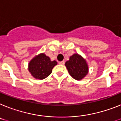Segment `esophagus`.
<instances>
[{"label": "esophagus", "instance_id": "obj_1", "mask_svg": "<svg viewBox=\"0 0 121 121\" xmlns=\"http://www.w3.org/2000/svg\"><path fill=\"white\" fill-rule=\"evenodd\" d=\"M59 64L60 65H64L65 64V61H59Z\"/></svg>", "mask_w": 121, "mask_h": 121}]
</instances>
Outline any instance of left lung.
Returning <instances> with one entry per match:
<instances>
[{
    "label": "left lung",
    "instance_id": "1",
    "mask_svg": "<svg viewBox=\"0 0 121 121\" xmlns=\"http://www.w3.org/2000/svg\"><path fill=\"white\" fill-rule=\"evenodd\" d=\"M69 74L74 79L79 81L88 73V66L86 60L81 55L74 54L71 56L69 60L65 63Z\"/></svg>",
    "mask_w": 121,
    "mask_h": 121
}]
</instances>
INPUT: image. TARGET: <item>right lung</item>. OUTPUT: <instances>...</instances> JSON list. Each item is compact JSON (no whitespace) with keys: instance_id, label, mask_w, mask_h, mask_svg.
<instances>
[{"instance_id":"1","label":"right lung","mask_w":121,"mask_h":121,"mask_svg":"<svg viewBox=\"0 0 121 121\" xmlns=\"http://www.w3.org/2000/svg\"><path fill=\"white\" fill-rule=\"evenodd\" d=\"M56 65V61H51L48 56L41 53L29 62L28 69L34 78L42 80L51 74L52 69Z\"/></svg>"}]
</instances>
